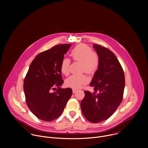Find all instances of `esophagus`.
Instances as JSON below:
<instances>
[{
	"instance_id": "esophagus-1",
	"label": "esophagus",
	"mask_w": 148,
	"mask_h": 148,
	"mask_svg": "<svg viewBox=\"0 0 148 148\" xmlns=\"http://www.w3.org/2000/svg\"><path fill=\"white\" fill-rule=\"evenodd\" d=\"M77 91V90H75V89H73V94H74Z\"/></svg>"
}]
</instances>
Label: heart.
Segmentation results:
<instances>
[{
  "label": "heart",
  "mask_w": 148,
  "mask_h": 148,
  "mask_svg": "<svg viewBox=\"0 0 148 148\" xmlns=\"http://www.w3.org/2000/svg\"><path fill=\"white\" fill-rule=\"evenodd\" d=\"M70 56L74 61L81 62V71L88 74H94L97 71L99 65V58L98 54L92 51L91 47L85 44H80L75 46L71 51ZM70 60L64 58L60 64V71L62 74L67 75L69 74ZM89 81L85 74L72 75L66 81V86L68 87L77 89Z\"/></svg>",
  "instance_id": "obj_1"
}]
</instances>
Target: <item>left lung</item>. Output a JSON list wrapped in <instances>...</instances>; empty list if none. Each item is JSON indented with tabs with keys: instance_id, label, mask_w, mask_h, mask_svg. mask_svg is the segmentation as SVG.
Instances as JSON below:
<instances>
[{
	"instance_id": "1",
	"label": "left lung",
	"mask_w": 148,
	"mask_h": 148,
	"mask_svg": "<svg viewBox=\"0 0 148 148\" xmlns=\"http://www.w3.org/2000/svg\"><path fill=\"white\" fill-rule=\"evenodd\" d=\"M93 47L99 58V67L90 83L95 92L84 91L81 108L87 120L98 123L109 118L116 110L123 98L125 81L123 70L115 55L102 46L94 44Z\"/></svg>"
}]
</instances>
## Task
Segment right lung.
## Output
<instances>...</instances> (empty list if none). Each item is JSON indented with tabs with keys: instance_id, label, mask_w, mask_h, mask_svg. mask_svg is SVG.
<instances>
[{
	"instance_id": "1",
	"label": "right lung",
	"mask_w": 148,
	"mask_h": 148,
	"mask_svg": "<svg viewBox=\"0 0 148 148\" xmlns=\"http://www.w3.org/2000/svg\"><path fill=\"white\" fill-rule=\"evenodd\" d=\"M71 46L58 45L38 54L25 77L23 89L27 105L41 120L50 122L58 118L72 95V89L60 87L64 82L60 64ZM56 86L58 88L52 93Z\"/></svg>"
}]
</instances>
